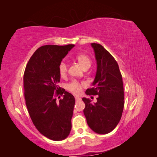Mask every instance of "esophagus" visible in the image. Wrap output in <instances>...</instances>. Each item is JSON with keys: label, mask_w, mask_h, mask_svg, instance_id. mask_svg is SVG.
<instances>
[{"label": "esophagus", "mask_w": 157, "mask_h": 157, "mask_svg": "<svg viewBox=\"0 0 157 157\" xmlns=\"http://www.w3.org/2000/svg\"><path fill=\"white\" fill-rule=\"evenodd\" d=\"M75 100H76V101H78V100H81V98L78 97V96H76V97H75Z\"/></svg>", "instance_id": "34e87169"}]
</instances>
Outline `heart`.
Returning a JSON list of instances; mask_svg holds the SVG:
<instances>
[{"label":"heart","instance_id":"b5f03b06","mask_svg":"<svg viewBox=\"0 0 157 157\" xmlns=\"http://www.w3.org/2000/svg\"><path fill=\"white\" fill-rule=\"evenodd\" d=\"M76 58L84 69L87 68H89L90 67L91 60L90 57L87 55H86V54H78V55L76 56ZM58 69L61 77H65L67 75V72H68V65H67L66 62H64V61L61 62L59 65ZM83 85H84L83 83L80 82L78 81H76V80H74V81H71L66 85V88L68 91L73 93V94H79L82 91V87Z\"/></svg>","mask_w":157,"mask_h":157}]
</instances>
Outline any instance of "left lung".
<instances>
[{
    "label": "left lung",
    "mask_w": 157,
    "mask_h": 157,
    "mask_svg": "<svg viewBox=\"0 0 157 157\" xmlns=\"http://www.w3.org/2000/svg\"><path fill=\"white\" fill-rule=\"evenodd\" d=\"M97 61V72L88 95H98L96 103L83 98V110L89 127L94 132L106 134L112 132L122 116L124 108V89L119 65L113 56L100 44L91 43Z\"/></svg>",
    "instance_id": "obj_1"
}]
</instances>
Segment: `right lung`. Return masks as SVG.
<instances>
[{
	"mask_svg": "<svg viewBox=\"0 0 157 157\" xmlns=\"http://www.w3.org/2000/svg\"><path fill=\"white\" fill-rule=\"evenodd\" d=\"M74 46L39 47L28 61L24 75L25 104L32 121L38 132L54 141L66 139L72 128L75 99L57 84L59 63ZM59 94L63 99L57 102L55 97Z\"/></svg>",
	"mask_w": 157,
	"mask_h": 157,
	"instance_id": "add662e5",
	"label": "right lung"
}]
</instances>
